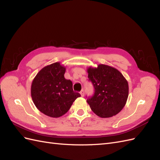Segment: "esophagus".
Wrapping results in <instances>:
<instances>
[{"label":"esophagus","mask_w":160,"mask_h":160,"mask_svg":"<svg viewBox=\"0 0 160 160\" xmlns=\"http://www.w3.org/2000/svg\"><path fill=\"white\" fill-rule=\"evenodd\" d=\"M80 94H81V95L83 97V95H84V90L83 89H82L81 91H80Z\"/></svg>","instance_id":"1"}]
</instances>
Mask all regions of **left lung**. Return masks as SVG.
Here are the masks:
<instances>
[{
  "instance_id": "8db88e82",
  "label": "left lung",
  "mask_w": 160,
  "mask_h": 160,
  "mask_svg": "<svg viewBox=\"0 0 160 160\" xmlns=\"http://www.w3.org/2000/svg\"><path fill=\"white\" fill-rule=\"evenodd\" d=\"M88 72L95 89L93 95L87 99L91 110L102 118L119 113L129 95L128 83L123 75L115 68L103 64L96 68L89 67Z\"/></svg>"
}]
</instances>
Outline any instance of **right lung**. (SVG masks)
Returning <instances> with one entry per match:
<instances>
[{
  "label": "right lung",
  "mask_w": 160,
  "mask_h": 160,
  "mask_svg": "<svg viewBox=\"0 0 160 160\" xmlns=\"http://www.w3.org/2000/svg\"><path fill=\"white\" fill-rule=\"evenodd\" d=\"M65 67L60 62L47 65L38 72L31 85L34 104L41 112L59 118L68 111L81 95L74 92L71 80L65 78Z\"/></svg>",
  "instance_id": "obj_1"
}]
</instances>
